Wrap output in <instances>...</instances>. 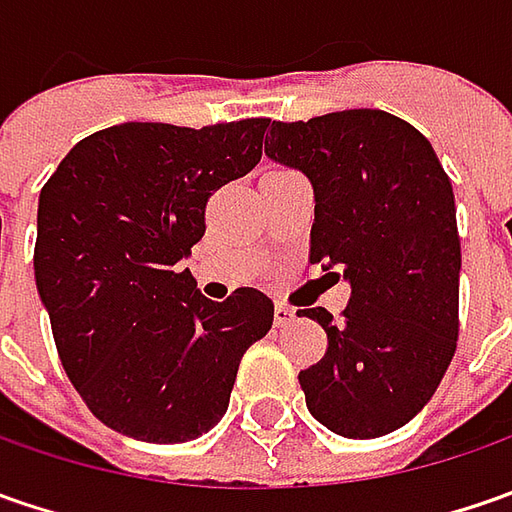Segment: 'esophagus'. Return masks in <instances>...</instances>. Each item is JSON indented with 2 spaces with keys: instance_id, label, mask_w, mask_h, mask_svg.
Listing matches in <instances>:
<instances>
[{
  "instance_id": "esophagus-1",
  "label": "esophagus",
  "mask_w": 512,
  "mask_h": 512,
  "mask_svg": "<svg viewBox=\"0 0 512 512\" xmlns=\"http://www.w3.org/2000/svg\"><path fill=\"white\" fill-rule=\"evenodd\" d=\"M273 322H276V327H285L293 322V307H287V305H279L273 307Z\"/></svg>"
}]
</instances>
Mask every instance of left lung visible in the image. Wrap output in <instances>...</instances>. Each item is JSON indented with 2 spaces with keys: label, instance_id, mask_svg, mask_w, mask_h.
Returning <instances> with one entry per match:
<instances>
[{
  "label": "left lung",
  "instance_id": "8db88e82",
  "mask_svg": "<svg viewBox=\"0 0 512 512\" xmlns=\"http://www.w3.org/2000/svg\"><path fill=\"white\" fill-rule=\"evenodd\" d=\"M265 153L310 179V262L350 282L342 322L302 310L327 333L322 362L299 373L307 410L344 439L393 433L430 402L456 353L453 185L422 133L384 110L273 122Z\"/></svg>",
  "mask_w": 512,
  "mask_h": 512
}]
</instances>
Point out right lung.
<instances>
[{
    "mask_svg": "<svg viewBox=\"0 0 512 512\" xmlns=\"http://www.w3.org/2000/svg\"><path fill=\"white\" fill-rule=\"evenodd\" d=\"M267 125L96 130L39 193L33 273L59 359L90 413L130 439L207 433L245 350L273 325L262 290L210 302L182 270L205 236L207 199L259 165Z\"/></svg>",
    "mask_w": 512,
    "mask_h": 512,
    "instance_id": "add662e5",
    "label": "right lung"
}]
</instances>
